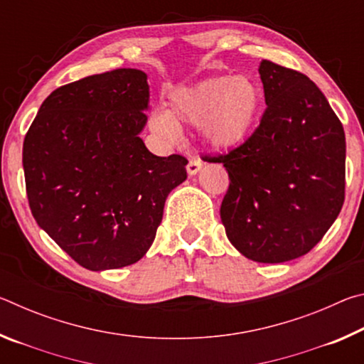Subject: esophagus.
<instances>
[{
  "instance_id": "esophagus-1",
  "label": "esophagus",
  "mask_w": 364,
  "mask_h": 364,
  "mask_svg": "<svg viewBox=\"0 0 364 364\" xmlns=\"http://www.w3.org/2000/svg\"><path fill=\"white\" fill-rule=\"evenodd\" d=\"M202 165H204V164H202V160L199 157L189 159V162H188V173L189 175H196L197 171L202 168Z\"/></svg>"
}]
</instances>
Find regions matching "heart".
<instances>
[{"label": "heart", "instance_id": "1", "mask_svg": "<svg viewBox=\"0 0 364 364\" xmlns=\"http://www.w3.org/2000/svg\"><path fill=\"white\" fill-rule=\"evenodd\" d=\"M260 88L247 77L220 75L183 86L170 96V112L156 110L154 133L175 138L178 125L200 127L202 136L215 149H230L247 136L260 109Z\"/></svg>", "mask_w": 364, "mask_h": 364}]
</instances>
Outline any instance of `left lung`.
I'll return each instance as SVG.
<instances>
[{"instance_id": "1", "label": "left lung", "mask_w": 364, "mask_h": 364, "mask_svg": "<svg viewBox=\"0 0 364 364\" xmlns=\"http://www.w3.org/2000/svg\"><path fill=\"white\" fill-rule=\"evenodd\" d=\"M267 109L244 143L208 162L225 165L230 188L220 215L244 257L282 263L310 252L345 199V133L310 78L263 59Z\"/></svg>"}]
</instances>
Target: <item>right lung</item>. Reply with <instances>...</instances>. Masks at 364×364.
<instances>
[{"label":"right lung","mask_w":364,"mask_h":364,"mask_svg":"<svg viewBox=\"0 0 364 364\" xmlns=\"http://www.w3.org/2000/svg\"><path fill=\"white\" fill-rule=\"evenodd\" d=\"M147 107L143 70L104 72L54 90L23 139L33 218L86 269L143 258L165 199L188 176L183 156H154L139 138Z\"/></svg>","instance_id":"right-lung-1"}]
</instances>
